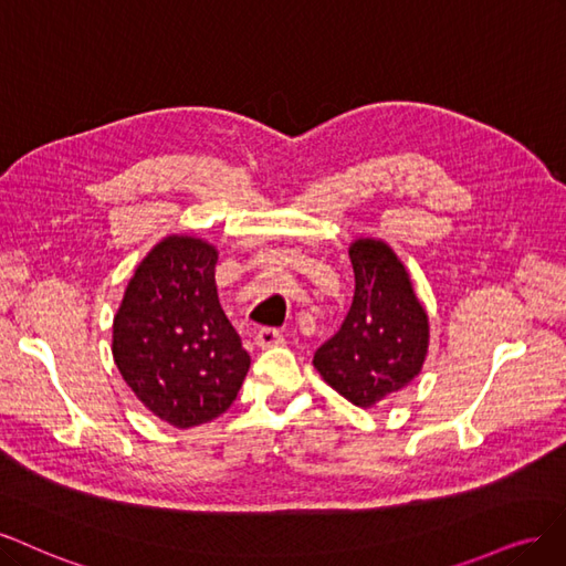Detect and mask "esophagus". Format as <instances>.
I'll list each match as a JSON object with an SVG mask.
<instances>
[{"mask_svg": "<svg viewBox=\"0 0 566 566\" xmlns=\"http://www.w3.org/2000/svg\"><path fill=\"white\" fill-rule=\"evenodd\" d=\"M253 343H256L261 350H268V348H277V345H282L284 336L277 329H261L256 336H253Z\"/></svg>", "mask_w": 566, "mask_h": 566, "instance_id": "1", "label": "esophagus"}]
</instances>
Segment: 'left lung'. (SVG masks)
Here are the masks:
<instances>
[{
    "label": "left lung",
    "mask_w": 566,
    "mask_h": 566,
    "mask_svg": "<svg viewBox=\"0 0 566 566\" xmlns=\"http://www.w3.org/2000/svg\"><path fill=\"white\" fill-rule=\"evenodd\" d=\"M355 296L340 329L315 353V369L355 407L369 409L407 388L428 353V315L409 272L388 244L350 247Z\"/></svg>",
    "instance_id": "8db88e82"
}]
</instances>
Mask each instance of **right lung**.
<instances>
[{"label":"right lung","mask_w":566,"mask_h":566,"mask_svg":"<svg viewBox=\"0 0 566 566\" xmlns=\"http://www.w3.org/2000/svg\"><path fill=\"white\" fill-rule=\"evenodd\" d=\"M218 253L171 234L143 259L113 326V357L140 402L174 428L228 411L251 357L216 291Z\"/></svg>","instance_id":"1"}]
</instances>
